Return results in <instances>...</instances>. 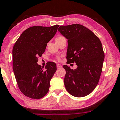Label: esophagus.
Wrapping results in <instances>:
<instances>
[{
    "label": "esophagus",
    "mask_w": 120,
    "mask_h": 120,
    "mask_svg": "<svg viewBox=\"0 0 120 120\" xmlns=\"http://www.w3.org/2000/svg\"><path fill=\"white\" fill-rule=\"evenodd\" d=\"M56 66H57V68H61V67H62V66L60 64H57Z\"/></svg>",
    "instance_id": "34e87169"
}]
</instances>
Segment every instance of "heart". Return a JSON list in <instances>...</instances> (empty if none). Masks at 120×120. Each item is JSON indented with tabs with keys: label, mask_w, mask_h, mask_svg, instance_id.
Wrapping results in <instances>:
<instances>
[{
	"label": "heart",
	"mask_w": 120,
	"mask_h": 120,
	"mask_svg": "<svg viewBox=\"0 0 120 120\" xmlns=\"http://www.w3.org/2000/svg\"><path fill=\"white\" fill-rule=\"evenodd\" d=\"M63 38V36H59V37H58V38ZM57 60H60V58H57Z\"/></svg>",
	"instance_id": "b5f03b06"
}]
</instances>
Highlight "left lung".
<instances>
[{"instance_id": "8db88e82", "label": "left lung", "mask_w": 120, "mask_h": 120, "mask_svg": "<svg viewBox=\"0 0 120 120\" xmlns=\"http://www.w3.org/2000/svg\"><path fill=\"white\" fill-rule=\"evenodd\" d=\"M58 31L67 39V61L75 62L78 66L72 70L63 66L66 89L75 97L88 95L97 86L102 71L104 53L102 43L93 32L80 24L61 26Z\"/></svg>"}]
</instances>
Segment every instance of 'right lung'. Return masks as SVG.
<instances>
[{
	"label": "right lung",
	"mask_w": 120,
	"mask_h": 120,
	"mask_svg": "<svg viewBox=\"0 0 120 120\" xmlns=\"http://www.w3.org/2000/svg\"><path fill=\"white\" fill-rule=\"evenodd\" d=\"M59 26L30 27L23 32L13 47V70L17 83L21 91L30 98H41L49 89L56 64L48 62L43 68L37 62Z\"/></svg>",
	"instance_id": "obj_1"
}]
</instances>
